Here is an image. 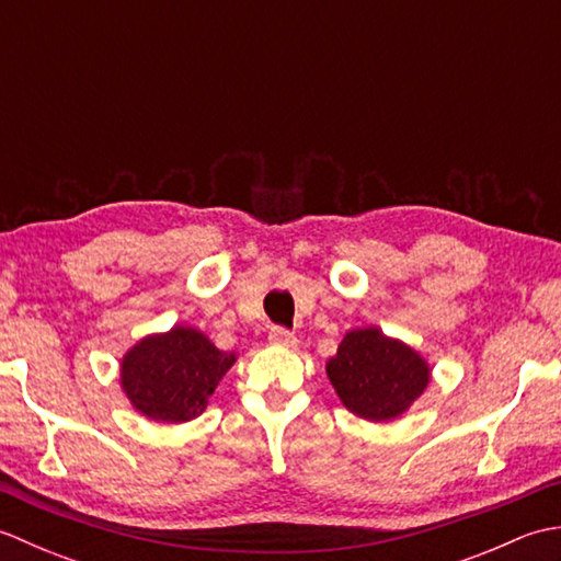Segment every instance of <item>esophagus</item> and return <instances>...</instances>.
Masks as SVG:
<instances>
[{"label":"esophagus","instance_id":"1","mask_svg":"<svg viewBox=\"0 0 561 561\" xmlns=\"http://www.w3.org/2000/svg\"><path fill=\"white\" fill-rule=\"evenodd\" d=\"M270 342L277 344V347H296L299 340H296L294 332H289L287 328H272L270 330Z\"/></svg>","mask_w":561,"mask_h":561}]
</instances>
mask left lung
Listing matches in <instances>:
<instances>
[{"instance_id":"left-lung-1","label":"left lung","mask_w":561,"mask_h":561,"mask_svg":"<svg viewBox=\"0 0 561 561\" xmlns=\"http://www.w3.org/2000/svg\"><path fill=\"white\" fill-rule=\"evenodd\" d=\"M325 371L344 408L368 422H390L408 412L432 380L420 352L378 328L350 330Z\"/></svg>"}]
</instances>
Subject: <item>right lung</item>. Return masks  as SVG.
I'll return each instance as SVG.
<instances>
[{
	"label": "right lung",
	"instance_id": "right-lung-1",
	"mask_svg": "<svg viewBox=\"0 0 561 561\" xmlns=\"http://www.w3.org/2000/svg\"><path fill=\"white\" fill-rule=\"evenodd\" d=\"M233 362L236 354L217 350L199 330L175 325L139 340L123 356L121 383L147 420L181 424L205 412Z\"/></svg>",
	"mask_w": 561,
	"mask_h": 561
}]
</instances>
